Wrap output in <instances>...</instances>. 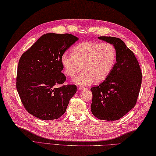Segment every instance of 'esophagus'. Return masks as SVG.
<instances>
[{"label":"esophagus","mask_w":156,"mask_h":156,"mask_svg":"<svg viewBox=\"0 0 156 156\" xmlns=\"http://www.w3.org/2000/svg\"><path fill=\"white\" fill-rule=\"evenodd\" d=\"M79 90H85V89H87V88H86V87H83V86H79Z\"/></svg>","instance_id":"obj_1"}]
</instances>
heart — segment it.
Returning a JSON list of instances; mask_svg holds the SVG:
<instances>
[{
  "label": "heart",
  "instance_id": "obj_1",
  "mask_svg": "<svg viewBox=\"0 0 156 156\" xmlns=\"http://www.w3.org/2000/svg\"><path fill=\"white\" fill-rule=\"evenodd\" d=\"M117 53L111 43L86 41L76 45L72 54L64 52L61 58L64 72L73 77L81 69L83 71L73 79L74 83L86 86L101 82L111 73L116 61Z\"/></svg>",
  "mask_w": 156,
  "mask_h": 156
}]
</instances>
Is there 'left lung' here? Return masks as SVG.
<instances>
[{
  "label": "left lung",
  "instance_id": "1",
  "mask_svg": "<svg viewBox=\"0 0 156 156\" xmlns=\"http://www.w3.org/2000/svg\"><path fill=\"white\" fill-rule=\"evenodd\" d=\"M98 38L115 45L117 57L107 78L99 85L90 89L93 93L90 110L98 119L117 120L134 107L142 84V73L134 53L122 40L111 36Z\"/></svg>",
  "mask_w": 156,
  "mask_h": 156
}]
</instances>
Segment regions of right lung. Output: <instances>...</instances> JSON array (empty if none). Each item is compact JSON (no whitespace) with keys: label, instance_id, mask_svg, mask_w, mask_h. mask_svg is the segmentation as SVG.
Instances as JSON below:
<instances>
[{"label":"right lung","instance_id":"right-lung-1","mask_svg":"<svg viewBox=\"0 0 156 156\" xmlns=\"http://www.w3.org/2000/svg\"><path fill=\"white\" fill-rule=\"evenodd\" d=\"M79 40L69 34H45L19 60L16 89L24 108L44 120L62 116L77 91L74 85H62L66 77L62 71V55Z\"/></svg>","mask_w":156,"mask_h":156}]
</instances>
